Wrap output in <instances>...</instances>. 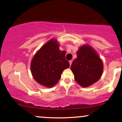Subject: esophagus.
<instances>
[{
	"instance_id": "obj_1",
	"label": "esophagus",
	"mask_w": 122,
	"mask_h": 122,
	"mask_svg": "<svg viewBox=\"0 0 122 122\" xmlns=\"http://www.w3.org/2000/svg\"><path fill=\"white\" fill-rule=\"evenodd\" d=\"M69 64H70V65L71 66V64H72V61H71V60L69 61Z\"/></svg>"
}]
</instances>
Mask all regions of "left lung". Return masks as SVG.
Returning a JSON list of instances; mask_svg holds the SVG:
<instances>
[{
    "label": "left lung",
    "instance_id": "1",
    "mask_svg": "<svg viewBox=\"0 0 122 122\" xmlns=\"http://www.w3.org/2000/svg\"><path fill=\"white\" fill-rule=\"evenodd\" d=\"M76 55L71 70L75 81L81 87H87L101 78L104 67L102 61L93 48L88 45L80 47Z\"/></svg>",
    "mask_w": 122,
    "mask_h": 122
}]
</instances>
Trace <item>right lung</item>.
<instances>
[{
  "instance_id": "add662e5",
  "label": "right lung",
  "mask_w": 122,
  "mask_h": 122,
  "mask_svg": "<svg viewBox=\"0 0 122 122\" xmlns=\"http://www.w3.org/2000/svg\"><path fill=\"white\" fill-rule=\"evenodd\" d=\"M66 52L61 51L56 39L47 41L35 53L31 62V72L34 79L46 87L57 84L65 69L70 66L65 58Z\"/></svg>"
}]
</instances>
